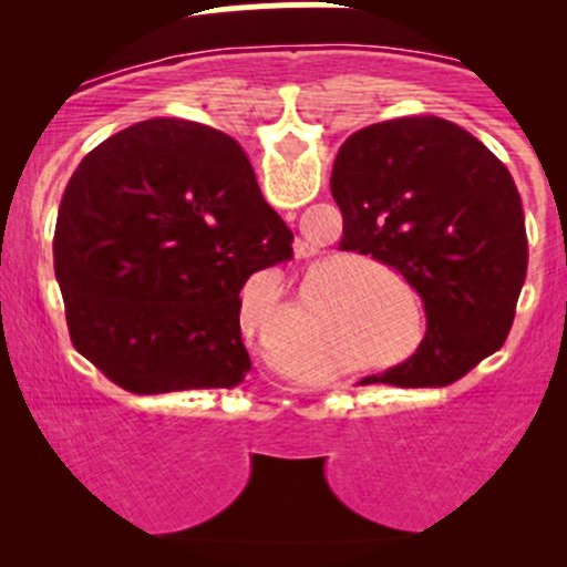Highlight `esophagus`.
<instances>
[{
  "label": "esophagus",
  "instance_id": "34e87169",
  "mask_svg": "<svg viewBox=\"0 0 567 567\" xmlns=\"http://www.w3.org/2000/svg\"><path fill=\"white\" fill-rule=\"evenodd\" d=\"M306 250H309V245H303V243H296V252H301V256H306Z\"/></svg>",
  "mask_w": 567,
  "mask_h": 567
}]
</instances>
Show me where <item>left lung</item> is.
I'll return each instance as SVG.
<instances>
[{
  "mask_svg": "<svg viewBox=\"0 0 567 567\" xmlns=\"http://www.w3.org/2000/svg\"><path fill=\"white\" fill-rule=\"evenodd\" d=\"M330 192L343 213L341 250L394 266L426 311L419 349L360 383L447 386L504 347L528 237L496 154L440 116H402L343 141Z\"/></svg>",
  "mask_w": 567,
  "mask_h": 567,
  "instance_id": "1",
  "label": "left lung"
}]
</instances>
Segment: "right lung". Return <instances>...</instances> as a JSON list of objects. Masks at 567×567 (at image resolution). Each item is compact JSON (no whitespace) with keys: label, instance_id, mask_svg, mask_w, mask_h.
I'll list each match as a JSON object with an SVG mask.
<instances>
[{"label":"right lung","instance_id":"obj_1","mask_svg":"<svg viewBox=\"0 0 567 567\" xmlns=\"http://www.w3.org/2000/svg\"><path fill=\"white\" fill-rule=\"evenodd\" d=\"M243 146L146 120L71 175L53 239L74 349L133 394L231 389L250 373L239 290L292 256Z\"/></svg>","mask_w":567,"mask_h":567}]
</instances>
